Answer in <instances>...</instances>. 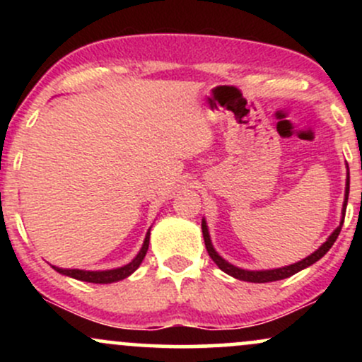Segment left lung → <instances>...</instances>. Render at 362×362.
Wrapping results in <instances>:
<instances>
[{"label": "left lung", "mask_w": 362, "mask_h": 362, "mask_svg": "<svg viewBox=\"0 0 362 362\" xmlns=\"http://www.w3.org/2000/svg\"><path fill=\"white\" fill-rule=\"evenodd\" d=\"M347 199H349V175H347V187H346V201H344V207H342V221H340V224L337 226V230H335L334 233L328 236L327 242L323 243L317 252H313L310 257H306V259H303L301 262H296V264L288 265V267L274 269V271H243V269H238V267H235V265L228 264L226 260L221 259V257H219L218 253H216V250L213 248V243H211L209 233H207L206 221H202V235H204V243H206L207 253H209L211 259L214 260V264L218 265V267L221 269L223 272L230 274V276H233V277H236V279H240V281H247V282H272V281L286 279V277L293 276V274L300 272V271H303V269L308 267V265L315 264V262L322 259V257L325 255L328 250H330L332 245H334L335 240H337L340 230H342L344 216H346V207H347Z\"/></svg>", "instance_id": "left-lung-1"}]
</instances>
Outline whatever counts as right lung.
Returning <instances> with one entry per match:
<instances>
[{
  "label": "right lung",
  "instance_id": "add662e5",
  "mask_svg": "<svg viewBox=\"0 0 362 362\" xmlns=\"http://www.w3.org/2000/svg\"><path fill=\"white\" fill-rule=\"evenodd\" d=\"M148 247H149V231H148L146 238H144L143 248H141L138 255H136V259L132 262H129V264L124 265V267L112 269V271H78V269H59V267H54V265L52 267L56 269L59 274L74 277V279H78V281L95 282V284H109V282L126 279L127 276H131V274L139 267L141 262H143L144 255H146V252H148Z\"/></svg>",
  "mask_w": 362,
  "mask_h": 362
}]
</instances>
